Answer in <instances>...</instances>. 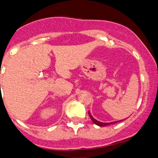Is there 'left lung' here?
I'll list each match as a JSON object with an SVG mask.
<instances>
[{"label":"left lung","mask_w":158,"mask_h":158,"mask_svg":"<svg viewBox=\"0 0 158 158\" xmlns=\"http://www.w3.org/2000/svg\"><path fill=\"white\" fill-rule=\"evenodd\" d=\"M88 113H89V117H90V118L92 119V122H94V124H95V125H98V126L105 127V126H106V125H111V124H114V123H116V122H110V123H103V122H98V121L95 120V119L93 117H92V114H91V113H90V111H88Z\"/></svg>","instance_id":"8db88e82"}]
</instances>
